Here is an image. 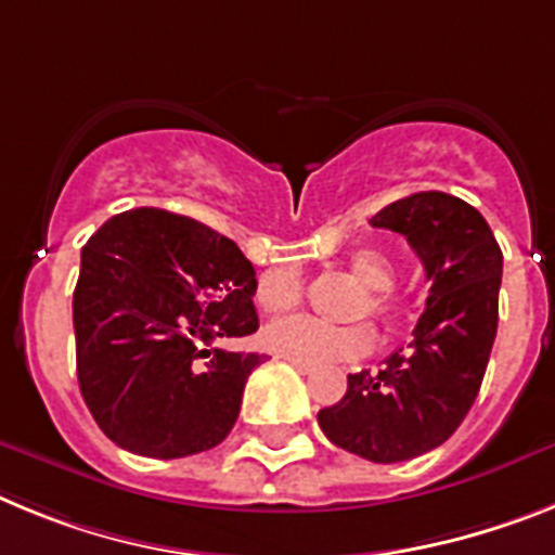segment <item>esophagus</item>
Returning <instances> with one entry per match:
<instances>
[{"label": "esophagus", "instance_id": "1", "mask_svg": "<svg viewBox=\"0 0 555 555\" xmlns=\"http://www.w3.org/2000/svg\"><path fill=\"white\" fill-rule=\"evenodd\" d=\"M293 369L301 371V374H312L315 371V365H307V363H293Z\"/></svg>", "mask_w": 555, "mask_h": 555}]
</instances>
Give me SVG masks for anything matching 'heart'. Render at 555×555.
Returning a JSON list of instances; mask_svg holds the SVG:
<instances>
[{"instance_id": "obj_1", "label": "heart", "mask_w": 555, "mask_h": 555, "mask_svg": "<svg viewBox=\"0 0 555 555\" xmlns=\"http://www.w3.org/2000/svg\"><path fill=\"white\" fill-rule=\"evenodd\" d=\"M346 271L358 284H363V296L354 305V318H374L379 324H393L402 312V298L393 293L397 282V268L379 250H354L346 259ZM257 307L262 312H287L298 307L305 298V279L296 264H276L257 279ZM264 346L291 360V363L326 365L335 360H354L371 351L374 337L363 324L332 326L324 321H315L310 315H293L273 321L262 335Z\"/></svg>"}]
</instances>
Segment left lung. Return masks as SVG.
Returning a JSON list of instances; mask_svg holds the SVG:
<instances>
[{
  "label": "left lung",
  "instance_id": "left-lung-1",
  "mask_svg": "<svg viewBox=\"0 0 555 555\" xmlns=\"http://www.w3.org/2000/svg\"><path fill=\"white\" fill-rule=\"evenodd\" d=\"M402 234L430 279L411 349L379 371L349 374L344 399L318 413L332 444L399 464L436 450L464 422L498 335L503 250L475 206L447 192H416L369 220Z\"/></svg>",
  "mask_w": 555,
  "mask_h": 555
}]
</instances>
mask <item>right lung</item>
I'll use <instances>...</instances> for the list:
<instances>
[{
	"instance_id": "add662e5",
	"label": "right lung",
	"mask_w": 555,
	"mask_h": 555,
	"mask_svg": "<svg viewBox=\"0 0 555 555\" xmlns=\"http://www.w3.org/2000/svg\"><path fill=\"white\" fill-rule=\"evenodd\" d=\"M257 271L229 237L172 211H122L80 254L72 301L77 383L100 430L144 457L218 447L243 404L257 351Z\"/></svg>"
}]
</instances>
